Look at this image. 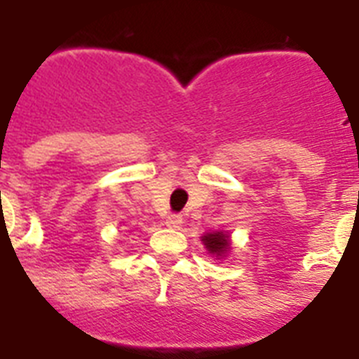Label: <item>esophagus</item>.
<instances>
[{
    "instance_id": "34e87169",
    "label": "esophagus",
    "mask_w": 359,
    "mask_h": 359,
    "mask_svg": "<svg viewBox=\"0 0 359 359\" xmlns=\"http://www.w3.org/2000/svg\"><path fill=\"white\" fill-rule=\"evenodd\" d=\"M165 224H167L169 228H172V230H177V228H182L183 217H182V215L172 214V215H169V217L165 219Z\"/></svg>"
}]
</instances>
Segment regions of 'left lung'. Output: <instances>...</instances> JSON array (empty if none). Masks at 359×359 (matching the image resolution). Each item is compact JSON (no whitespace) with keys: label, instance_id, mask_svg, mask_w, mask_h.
<instances>
[{"label":"left lung","instance_id":"8db88e82","mask_svg":"<svg viewBox=\"0 0 359 359\" xmlns=\"http://www.w3.org/2000/svg\"><path fill=\"white\" fill-rule=\"evenodd\" d=\"M203 246L207 248V252L210 253L215 259H224V257L230 253L231 248V239L230 233L224 230L217 231H208L205 236H201Z\"/></svg>","mask_w":359,"mask_h":359}]
</instances>
